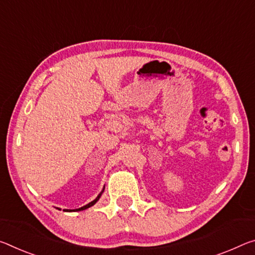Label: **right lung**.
I'll return each instance as SVG.
<instances>
[{"mask_svg": "<svg viewBox=\"0 0 255 255\" xmlns=\"http://www.w3.org/2000/svg\"><path fill=\"white\" fill-rule=\"evenodd\" d=\"M104 192V187H103V189H102V192H101L98 196H96V199L95 200H93L92 202H90V203L88 204H86V205H84V207H82V208H79V209H76V210H70V211H83V210H86V209H88V208H91V207H93V205H94L96 202H98L99 200H100V197H101V195H102V193ZM64 211H68V210H64Z\"/></svg>", "mask_w": 255, "mask_h": 255, "instance_id": "obj_1", "label": "right lung"}]
</instances>
